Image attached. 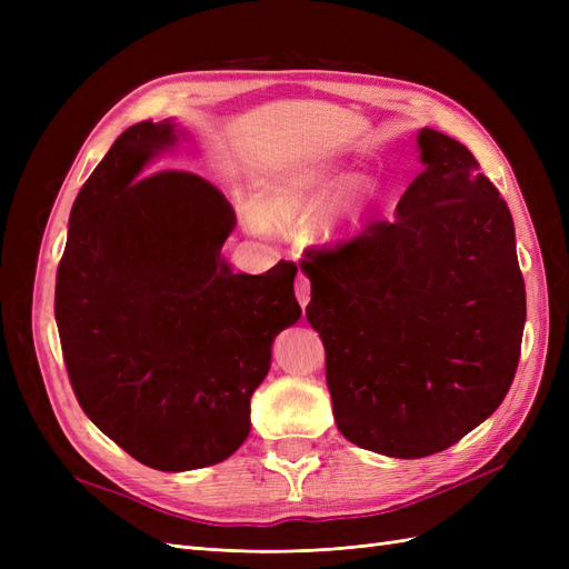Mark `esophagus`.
Instances as JSON below:
<instances>
[{
	"instance_id": "esophagus-1",
	"label": "esophagus",
	"mask_w": 569,
	"mask_h": 569,
	"mask_svg": "<svg viewBox=\"0 0 569 569\" xmlns=\"http://www.w3.org/2000/svg\"><path fill=\"white\" fill-rule=\"evenodd\" d=\"M297 299H299L301 308H306L308 301H311V280H308L303 272L297 278Z\"/></svg>"
}]
</instances>
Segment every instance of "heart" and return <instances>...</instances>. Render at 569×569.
<instances>
[{
    "label": "heart",
    "mask_w": 569,
    "mask_h": 569,
    "mask_svg": "<svg viewBox=\"0 0 569 569\" xmlns=\"http://www.w3.org/2000/svg\"><path fill=\"white\" fill-rule=\"evenodd\" d=\"M347 178L325 173H291L274 182L258 201V218L268 228H301L313 222L341 192Z\"/></svg>",
    "instance_id": "b5f03b06"
}]
</instances>
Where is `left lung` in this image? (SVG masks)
I'll use <instances>...</instances> for the list:
<instances>
[{
	"label": "left lung",
	"instance_id": "1",
	"mask_svg": "<svg viewBox=\"0 0 569 569\" xmlns=\"http://www.w3.org/2000/svg\"><path fill=\"white\" fill-rule=\"evenodd\" d=\"M418 149L391 220L301 263L339 432L391 458L449 449L501 406L527 318L508 203L453 137L422 128Z\"/></svg>",
	"mask_w": 569,
	"mask_h": 569
}]
</instances>
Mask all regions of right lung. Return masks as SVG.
Returning <instances> with one entry per match:
<instances>
[{
  "instance_id": "add662e5",
  "label": "right lung",
  "mask_w": 569,
  "mask_h": 569,
  "mask_svg": "<svg viewBox=\"0 0 569 569\" xmlns=\"http://www.w3.org/2000/svg\"><path fill=\"white\" fill-rule=\"evenodd\" d=\"M180 137L173 120H142L113 142L76 197L54 297L84 416L163 472L244 443L272 339L301 318L295 263L247 274L222 261L234 211L216 184L184 168L147 173Z\"/></svg>"
}]
</instances>
